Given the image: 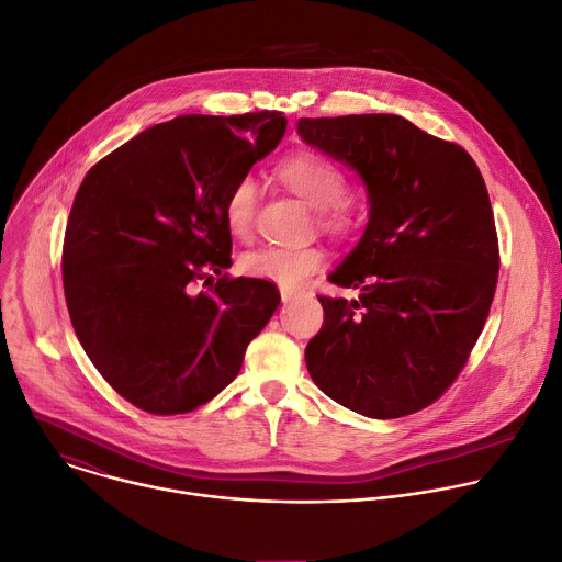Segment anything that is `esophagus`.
Segmentation results:
<instances>
[{
    "label": "esophagus",
    "instance_id": "esophagus-1",
    "mask_svg": "<svg viewBox=\"0 0 562 562\" xmlns=\"http://www.w3.org/2000/svg\"><path fill=\"white\" fill-rule=\"evenodd\" d=\"M299 296V292H292V290H283L281 292V301H283V305H288L290 301H294Z\"/></svg>",
    "mask_w": 562,
    "mask_h": 562
}]
</instances>
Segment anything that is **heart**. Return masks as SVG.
<instances>
[{
	"label": "heart",
	"mask_w": 562,
	"mask_h": 562,
	"mask_svg": "<svg viewBox=\"0 0 562 562\" xmlns=\"http://www.w3.org/2000/svg\"><path fill=\"white\" fill-rule=\"evenodd\" d=\"M279 178L310 207L319 210V223L328 232H348L355 223L348 203L339 201L346 192L344 171L322 154L296 151L281 160ZM257 182L243 176L225 201V225L232 236L247 238L255 227ZM324 266V252L315 245L305 247H261L240 257V270L249 277L272 281L285 290L299 288L310 274Z\"/></svg>",
	"instance_id": "1"
}]
</instances>
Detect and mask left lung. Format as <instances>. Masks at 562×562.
<instances>
[{
	"mask_svg": "<svg viewBox=\"0 0 562 562\" xmlns=\"http://www.w3.org/2000/svg\"><path fill=\"white\" fill-rule=\"evenodd\" d=\"M296 134L368 194L363 234L328 274L359 296H319L310 378L366 417L422 411L458 378L493 301L501 259L482 173L460 145L393 113L301 117Z\"/></svg>",
	"mask_w": 562,
	"mask_h": 562,
	"instance_id": "obj_1",
	"label": "left lung"
}]
</instances>
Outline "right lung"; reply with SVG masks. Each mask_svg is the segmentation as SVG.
Wrapping results in <instances>:
<instances>
[{"label": "right lung", "mask_w": 562, "mask_h": 562, "mask_svg": "<svg viewBox=\"0 0 562 562\" xmlns=\"http://www.w3.org/2000/svg\"><path fill=\"white\" fill-rule=\"evenodd\" d=\"M285 124L277 111L178 115L85 176L61 252L67 307L91 363L134 406L176 415L214 400L279 307L274 283L223 277L225 201Z\"/></svg>", "instance_id": "1"}]
</instances>
